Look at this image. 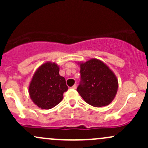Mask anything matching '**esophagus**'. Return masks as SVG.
Instances as JSON below:
<instances>
[{"mask_svg": "<svg viewBox=\"0 0 148 148\" xmlns=\"http://www.w3.org/2000/svg\"><path fill=\"white\" fill-rule=\"evenodd\" d=\"M71 89H77V85L74 84V86H71Z\"/></svg>", "mask_w": 148, "mask_h": 148, "instance_id": "esophagus-1", "label": "esophagus"}]
</instances>
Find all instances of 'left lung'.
<instances>
[{"mask_svg": "<svg viewBox=\"0 0 148 148\" xmlns=\"http://www.w3.org/2000/svg\"><path fill=\"white\" fill-rule=\"evenodd\" d=\"M80 65L82 82L77 90L87 104L95 107L109 105L118 89V80L107 64L97 59H91Z\"/></svg>", "mask_w": 148, "mask_h": 148, "instance_id": "left-lung-1", "label": "left lung"}]
</instances>
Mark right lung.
<instances>
[{
  "label": "right lung",
  "instance_id": "add662e5",
  "mask_svg": "<svg viewBox=\"0 0 148 148\" xmlns=\"http://www.w3.org/2000/svg\"><path fill=\"white\" fill-rule=\"evenodd\" d=\"M64 77L59 75V66L47 62L40 66L34 73L28 86L31 100L39 108L49 110L57 105L67 91Z\"/></svg>",
  "mask_w": 148,
  "mask_h": 148
}]
</instances>
